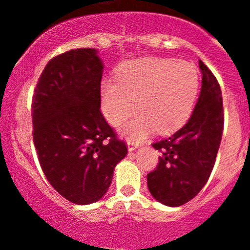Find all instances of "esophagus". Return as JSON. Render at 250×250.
Instances as JSON below:
<instances>
[{
	"label": "esophagus",
	"mask_w": 250,
	"mask_h": 250,
	"mask_svg": "<svg viewBox=\"0 0 250 250\" xmlns=\"http://www.w3.org/2000/svg\"><path fill=\"white\" fill-rule=\"evenodd\" d=\"M127 145H128V150L134 151V150H137V147L139 146V144L134 143V140H132L129 138V139H127Z\"/></svg>",
	"instance_id": "esophagus-1"
}]
</instances>
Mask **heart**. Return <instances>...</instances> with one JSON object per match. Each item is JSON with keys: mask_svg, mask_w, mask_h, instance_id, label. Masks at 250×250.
Segmentation results:
<instances>
[{"mask_svg": "<svg viewBox=\"0 0 250 250\" xmlns=\"http://www.w3.org/2000/svg\"><path fill=\"white\" fill-rule=\"evenodd\" d=\"M198 92V75L186 62L143 58L118 70V80L103 83V112L111 125L122 122L138 106L125 132L134 140L152 130L169 134L185 125Z\"/></svg>", "mask_w": 250, "mask_h": 250, "instance_id": "b5f03b06", "label": "heart"}]
</instances>
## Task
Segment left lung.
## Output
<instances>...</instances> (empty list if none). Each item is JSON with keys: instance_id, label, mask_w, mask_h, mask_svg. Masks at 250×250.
I'll return each instance as SVG.
<instances>
[{"instance_id": "1", "label": "left lung", "mask_w": 250, "mask_h": 250, "mask_svg": "<svg viewBox=\"0 0 250 250\" xmlns=\"http://www.w3.org/2000/svg\"><path fill=\"white\" fill-rule=\"evenodd\" d=\"M202 88L195 110L170 138L153 143L161 152L158 165L147 174V188L158 202L169 207L188 203L208 181L224 130L220 85L200 60Z\"/></svg>"}]
</instances>
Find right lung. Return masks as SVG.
Listing matches in <instances>:
<instances>
[{"mask_svg": "<svg viewBox=\"0 0 250 250\" xmlns=\"http://www.w3.org/2000/svg\"><path fill=\"white\" fill-rule=\"evenodd\" d=\"M102 59L78 48L48 62L32 97L34 144L50 185L75 204L99 201L128 150L100 111Z\"/></svg>", "mask_w": 250, "mask_h": 250, "instance_id": "obj_1", "label": "right lung"}]
</instances>
